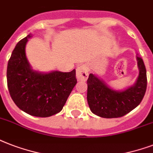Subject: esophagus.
<instances>
[{"mask_svg":"<svg viewBox=\"0 0 153 153\" xmlns=\"http://www.w3.org/2000/svg\"><path fill=\"white\" fill-rule=\"evenodd\" d=\"M89 75L88 68L86 65H79L76 69V76L78 79L82 81H86Z\"/></svg>","mask_w":153,"mask_h":153,"instance_id":"1","label":"esophagus"}]
</instances>
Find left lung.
<instances>
[{"mask_svg":"<svg viewBox=\"0 0 153 153\" xmlns=\"http://www.w3.org/2000/svg\"><path fill=\"white\" fill-rule=\"evenodd\" d=\"M139 75L136 83L124 91L109 88L104 82L90 74L87 79V102L93 114L105 118L125 116L140 104L147 88V74L141 58L137 57Z\"/></svg>","mask_w":153,"mask_h":153,"instance_id":"8db88e82","label":"left lung"}]
</instances>
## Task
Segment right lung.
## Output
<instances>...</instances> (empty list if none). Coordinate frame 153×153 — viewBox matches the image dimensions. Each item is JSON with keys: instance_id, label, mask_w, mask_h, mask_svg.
I'll return each instance as SVG.
<instances>
[{"instance_id": "obj_1", "label": "right lung", "mask_w": 153, "mask_h": 153, "mask_svg": "<svg viewBox=\"0 0 153 153\" xmlns=\"http://www.w3.org/2000/svg\"><path fill=\"white\" fill-rule=\"evenodd\" d=\"M27 37L16 45L7 67V84L15 104L25 113L47 117L59 113L77 83L75 70L42 74L31 69L25 55Z\"/></svg>"}]
</instances>
